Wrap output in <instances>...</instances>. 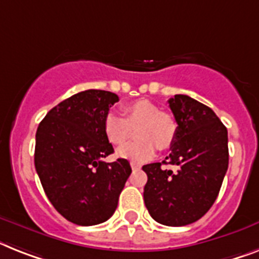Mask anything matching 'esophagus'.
Returning <instances> with one entry per match:
<instances>
[{
  "mask_svg": "<svg viewBox=\"0 0 259 259\" xmlns=\"http://www.w3.org/2000/svg\"><path fill=\"white\" fill-rule=\"evenodd\" d=\"M131 168L134 170H139V169H140V164L135 163V161H131Z\"/></svg>",
  "mask_w": 259,
  "mask_h": 259,
  "instance_id": "1",
  "label": "esophagus"
}]
</instances>
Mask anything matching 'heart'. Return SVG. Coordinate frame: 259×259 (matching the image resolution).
Returning a JSON list of instances; mask_svg holds the SVG:
<instances>
[{"mask_svg":"<svg viewBox=\"0 0 259 259\" xmlns=\"http://www.w3.org/2000/svg\"><path fill=\"white\" fill-rule=\"evenodd\" d=\"M123 114L108 112L104 116L103 131L107 140L120 145L131 135V127L139 126L136 136L139 140L121 145L116 155L121 159L144 163L155 156L157 147L168 149L175 143L177 123L172 115L163 112L157 104L148 99H139L123 106Z\"/></svg>","mask_w":259,"mask_h":259,"instance_id":"1","label":"heart"}]
</instances>
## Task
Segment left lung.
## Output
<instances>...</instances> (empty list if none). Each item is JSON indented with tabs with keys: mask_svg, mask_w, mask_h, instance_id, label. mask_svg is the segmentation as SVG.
Segmentation results:
<instances>
[{
	"mask_svg": "<svg viewBox=\"0 0 259 259\" xmlns=\"http://www.w3.org/2000/svg\"><path fill=\"white\" fill-rule=\"evenodd\" d=\"M177 135L168 161L147 164L144 202L155 221L166 226L196 222L211 208L229 164L228 130L208 106L188 95L168 100Z\"/></svg>",
	"mask_w": 259,
	"mask_h": 259,
	"instance_id": "8db88e82",
	"label": "left lung"
}]
</instances>
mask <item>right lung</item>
Returning <instances> with one entry per match:
<instances>
[{"label":"right lung","instance_id":"right-lung-1","mask_svg":"<svg viewBox=\"0 0 259 259\" xmlns=\"http://www.w3.org/2000/svg\"><path fill=\"white\" fill-rule=\"evenodd\" d=\"M117 100L110 91L86 90L51 108L38 125L34 164L40 184L53 206L76 225L110 219L132 172L125 159L103 161L114 152L104 116Z\"/></svg>","mask_w":259,"mask_h":259}]
</instances>
